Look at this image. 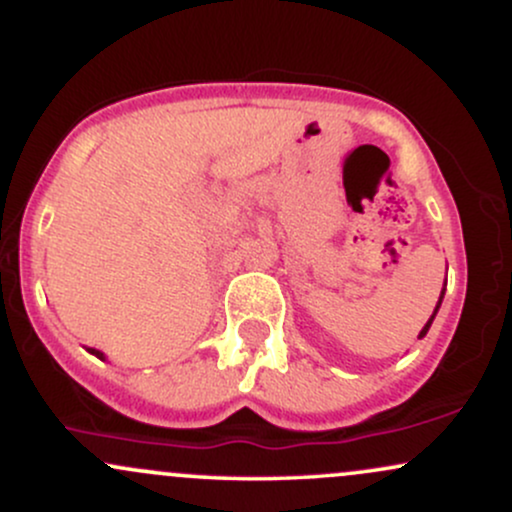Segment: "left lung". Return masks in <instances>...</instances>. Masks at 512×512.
Instances as JSON below:
<instances>
[{"instance_id":"obj_1","label":"left lung","mask_w":512,"mask_h":512,"mask_svg":"<svg viewBox=\"0 0 512 512\" xmlns=\"http://www.w3.org/2000/svg\"><path fill=\"white\" fill-rule=\"evenodd\" d=\"M443 296H445V289H443V293H440V301H438V305H436V310H433V315H431V320H428L426 322V327H424V330H421V334H419V337H424V334L428 332V327H431V322H433V317H436V313H438V308H440V303H443Z\"/></svg>"}]
</instances>
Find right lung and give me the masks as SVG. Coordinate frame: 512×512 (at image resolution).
<instances>
[{"label":"right lung","instance_id":"obj_1","mask_svg":"<svg viewBox=\"0 0 512 512\" xmlns=\"http://www.w3.org/2000/svg\"><path fill=\"white\" fill-rule=\"evenodd\" d=\"M88 351H91V354H96L98 358H103V354H101V351H96V349H88Z\"/></svg>","mask_w":512,"mask_h":512}]
</instances>
